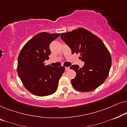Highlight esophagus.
I'll use <instances>...</instances> for the list:
<instances>
[{
  "instance_id": "34e87169",
  "label": "esophagus",
  "mask_w": 127,
  "mask_h": 127,
  "mask_svg": "<svg viewBox=\"0 0 127 127\" xmlns=\"http://www.w3.org/2000/svg\"><path fill=\"white\" fill-rule=\"evenodd\" d=\"M69 69H70V68H69V67H65V70H69Z\"/></svg>"
}]
</instances>
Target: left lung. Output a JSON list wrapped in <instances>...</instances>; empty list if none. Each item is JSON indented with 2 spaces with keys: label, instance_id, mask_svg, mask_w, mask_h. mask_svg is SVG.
<instances>
[{
  "label": "left lung",
  "instance_id": "8db88e82",
  "mask_svg": "<svg viewBox=\"0 0 127 127\" xmlns=\"http://www.w3.org/2000/svg\"><path fill=\"white\" fill-rule=\"evenodd\" d=\"M60 36L72 53H79V58L84 62L81 68L77 65L70 67L76 73V77L71 80L73 87L81 92L96 89L106 79L112 65L110 54L103 41L82 28Z\"/></svg>",
  "mask_w": 127,
  "mask_h": 127
}]
</instances>
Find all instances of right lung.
Returning <instances> with one entry per match:
<instances>
[{
	"instance_id": "right-lung-1",
	"label": "right lung",
	"mask_w": 127,
	"mask_h": 127,
	"mask_svg": "<svg viewBox=\"0 0 127 127\" xmlns=\"http://www.w3.org/2000/svg\"><path fill=\"white\" fill-rule=\"evenodd\" d=\"M60 33L41 32L29 40L21 50L17 72L24 87L33 94L44 96L57 91L65 67L45 65L51 54L50 44Z\"/></svg>"
}]
</instances>
